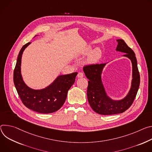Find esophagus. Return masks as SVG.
<instances>
[{"label": "esophagus", "instance_id": "1", "mask_svg": "<svg viewBox=\"0 0 152 152\" xmlns=\"http://www.w3.org/2000/svg\"><path fill=\"white\" fill-rule=\"evenodd\" d=\"M83 76H84V75H83V74L82 72H79L78 74V75H77V77L78 78H83Z\"/></svg>", "mask_w": 152, "mask_h": 152}]
</instances>
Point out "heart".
Instances as JSON below:
<instances>
[{
	"label": "heart",
	"instance_id": "b5f03b06",
	"mask_svg": "<svg viewBox=\"0 0 152 152\" xmlns=\"http://www.w3.org/2000/svg\"><path fill=\"white\" fill-rule=\"evenodd\" d=\"M91 46H88L85 48V49H83L82 54H88V53H90L91 50ZM102 57V52H101L100 49L98 48H96L94 49L89 54L88 58V61L89 63H95L97 62L99 58Z\"/></svg>",
	"mask_w": 152,
	"mask_h": 152
}]
</instances>
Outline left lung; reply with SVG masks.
Instances as JSON below:
<instances>
[{
    "instance_id": "1",
    "label": "left lung",
    "mask_w": 152,
    "mask_h": 152,
    "mask_svg": "<svg viewBox=\"0 0 152 152\" xmlns=\"http://www.w3.org/2000/svg\"><path fill=\"white\" fill-rule=\"evenodd\" d=\"M116 41L118 45L116 50L126 53L123 56L129 58L132 64V85L125 98L121 100H113L107 95L102 80V71L106 63L83 67V71L89 80L87 90L88 102L93 110L101 115H114L125 112L132 104L140 87V75L134 53L123 40Z\"/></svg>"
}]
</instances>
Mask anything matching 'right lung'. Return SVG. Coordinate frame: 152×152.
I'll list each match as a JSON object with an SVG mask.
<instances>
[{"mask_svg": "<svg viewBox=\"0 0 152 152\" xmlns=\"http://www.w3.org/2000/svg\"><path fill=\"white\" fill-rule=\"evenodd\" d=\"M27 43L20 49L14 70V83L23 104L28 109L41 113H53L65 102L67 92L75 82L77 72L58 76L48 87L34 90L26 86L21 75V59Z\"/></svg>", "mask_w": 152, "mask_h": 152, "instance_id": "right-lung-1", "label": "right lung"}]
</instances>
